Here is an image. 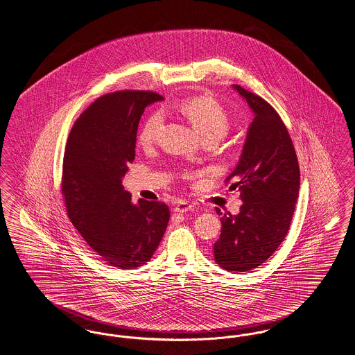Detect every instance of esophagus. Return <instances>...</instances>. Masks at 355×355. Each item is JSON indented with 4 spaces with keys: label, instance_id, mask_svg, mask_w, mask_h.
<instances>
[{
    "label": "esophagus",
    "instance_id": "esophagus-1",
    "mask_svg": "<svg viewBox=\"0 0 355 355\" xmlns=\"http://www.w3.org/2000/svg\"><path fill=\"white\" fill-rule=\"evenodd\" d=\"M193 209H194V205L187 203V202H180V203L175 205L174 211H175V213H186V211L193 210Z\"/></svg>",
    "mask_w": 355,
    "mask_h": 355
}]
</instances>
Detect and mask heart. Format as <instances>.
<instances>
[{
    "instance_id": "obj_1",
    "label": "heart",
    "mask_w": 355,
    "mask_h": 355,
    "mask_svg": "<svg viewBox=\"0 0 355 355\" xmlns=\"http://www.w3.org/2000/svg\"><path fill=\"white\" fill-rule=\"evenodd\" d=\"M181 111L190 120L193 127L202 137H215L220 140L230 128V117L226 110L210 98H193L184 100ZM162 124V114H150L139 132L141 145H150L156 140L157 133Z\"/></svg>"
}]
</instances>
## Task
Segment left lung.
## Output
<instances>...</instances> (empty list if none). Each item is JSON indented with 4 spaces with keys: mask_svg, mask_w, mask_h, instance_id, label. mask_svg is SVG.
<instances>
[{
    "mask_svg": "<svg viewBox=\"0 0 355 355\" xmlns=\"http://www.w3.org/2000/svg\"><path fill=\"white\" fill-rule=\"evenodd\" d=\"M232 88L254 114L241 158L228 175L230 190L243 202L238 215H220L222 231L214 244V259L230 272L261 266L284 241L297 203L300 168L283 120L270 104L241 85Z\"/></svg>",
    "mask_w": 355,
    "mask_h": 355,
    "instance_id": "8db88e82",
    "label": "left lung"
}]
</instances>
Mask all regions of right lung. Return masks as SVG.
I'll list each match as a JSON object with an SVG mask.
<instances>
[{
  "label": "right lung",
  "mask_w": 355,
  "mask_h": 355,
  "mask_svg": "<svg viewBox=\"0 0 355 355\" xmlns=\"http://www.w3.org/2000/svg\"><path fill=\"white\" fill-rule=\"evenodd\" d=\"M161 100L146 91L107 94L79 116L66 145L62 194L67 215L94 252L120 270L152 259L171 218L165 203H133L123 187L144 110Z\"/></svg>",
  "instance_id": "add662e5"
}]
</instances>
